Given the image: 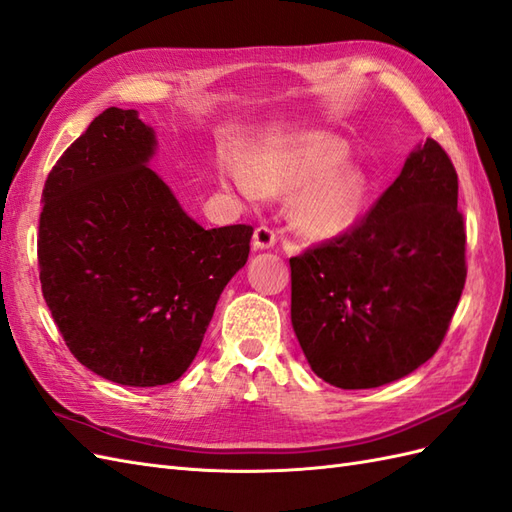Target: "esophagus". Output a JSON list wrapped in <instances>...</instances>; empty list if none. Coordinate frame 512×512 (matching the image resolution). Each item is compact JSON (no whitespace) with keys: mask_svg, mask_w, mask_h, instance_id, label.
Segmentation results:
<instances>
[{"mask_svg":"<svg viewBox=\"0 0 512 512\" xmlns=\"http://www.w3.org/2000/svg\"><path fill=\"white\" fill-rule=\"evenodd\" d=\"M274 242H277V231H274L272 227L259 225L255 229V233H253V248H257V251H264V248L274 246Z\"/></svg>","mask_w":512,"mask_h":512,"instance_id":"obj_1","label":"esophagus"}]
</instances>
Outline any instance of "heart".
Listing matches in <instances>:
<instances>
[{
  "mask_svg": "<svg viewBox=\"0 0 512 512\" xmlns=\"http://www.w3.org/2000/svg\"><path fill=\"white\" fill-rule=\"evenodd\" d=\"M342 151V142L331 136L305 134L259 149L246 168L222 164L220 173L246 199L298 190L290 205L294 225L311 238H333L357 220L365 194L361 170L339 160Z\"/></svg>",
  "mask_w": 512,
  "mask_h": 512,
  "instance_id": "obj_1",
  "label": "heart"
}]
</instances>
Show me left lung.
I'll return each mask as SVG.
<instances>
[{"mask_svg":"<svg viewBox=\"0 0 512 512\" xmlns=\"http://www.w3.org/2000/svg\"><path fill=\"white\" fill-rule=\"evenodd\" d=\"M290 266L292 324L322 381L370 389L417 370L439 350L467 277L448 153L428 138L355 225Z\"/></svg>","mask_w":512,"mask_h":512,"instance_id":"left-lung-1","label":"left lung"}]
</instances>
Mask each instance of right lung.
I'll return each instance as SVG.
<instances>
[{"label": "right lung", "mask_w": 512, "mask_h": 512, "mask_svg": "<svg viewBox=\"0 0 512 512\" xmlns=\"http://www.w3.org/2000/svg\"><path fill=\"white\" fill-rule=\"evenodd\" d=\"M153 129L108 108L43 188L38 272L71 355L112 383H173L201 348L251 225L203 229L147 166Z\"/></svg>", "instance_id": "obj_1"}]
</instances>
